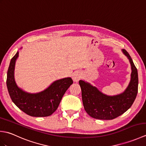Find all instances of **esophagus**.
Segmentation results:
<instances>
[{"label":"esophagus","mask_w":146,"mask_h":146,"mask_svg":"<svg viewBox=\"0 0 146 146\" xmlns=\"http://www.w3.org/2000/svg\"><path fill=\"white\" fill-rule=\"evenodd\" d=\"M81 77H82V75L80 72H75L72 75L73 80L76 83L79 81L80 78H81Z\"/></svg>","instance_id":"esophagus-1"}]
</instances>
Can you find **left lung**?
I'll list each match as a JSON object with an SVG mask.
<instances>
[{
  "mask_svg": "<svg viewBox=\"0 0 146 146\" xmlns=\"http://www.w3.org/2000/svg\"><path fill=\"white\" fill-rule=\"evenodd\" d=\"M122 51L131 65V78L125 90L122 94L108 96L95 86L80 80L83 107L90 116L96 119L111 120L123 114L132 106L138 92V73L131 56L125 49Z\"/></svg>",
  "mask_w": 146,
  "mask_h": 146,
  "instance_id": "8db88e82",
  "label": "left lung"
}]
</instances>
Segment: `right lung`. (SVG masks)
<instances>
[{
    "label": "right lung",
    "mask_w": 146,
    "mask_h": 146,
    "mask_svg": "<svg viewBox=\"0 0 146 146\" xmlns=\"http://www.w3.org/2000/svg\"><path fill=\"white\" fill-rule=\"evenodd\" d=\"M19 52L11 59L7 75V87L12 101L24 113L32 117H48L56 110L73 80L70 77L54 82L44 91L29 94L17 86L14 80L15 63Z\"/></svg>",
    "instance_id": "obj_1"
}]
</instances>
